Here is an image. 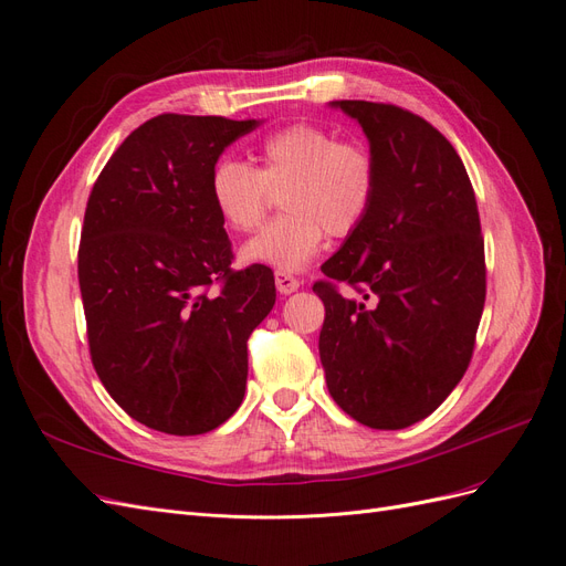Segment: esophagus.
<instances>
[{"instance_id":"1","label":"esophagus","mask_w":566,"mask_h":566,"mask_svg":"<svg viewBox=\"0 0 566 566\" xmlns=\"http://www.w3.org/2000/svg\"><path fill=\"white\" fill-rule=\"evenodd\" d=\"M276 287L281 295H290V293H295V290H300V281L295 276H290V273H285V271H276Z\"/></svg>"}]
</instances>
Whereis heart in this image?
<instances>
[{
	"instance_id": "heart-1",
	"label": "heart",
	"mask_w": 566,
	"mask_h": 566,
	"mask_svg": "<svg viewBox=\"0 0 566 566\" xmlns=\"http://www.w3.org/2000/svg\"><path fill=\"white\" fill-rule=\"evenodd\" d=\"M256 167L221 158L210 172L212 208L235 233L264 221L271 191H281L279 219L254 235L241 256L276 271H300L318 254L325 233L352 235L368 217L380 184L375 153L318 125H287L252 148Z\"/></svg>"
}]
</instances>
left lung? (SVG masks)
<instances>
[{"label": "left lung", "mask_w": 566, "mask_h": 566, "mask_svg": "<svg viewBox=\"0 0 566 566\" xmlns=\"http://www.w3.org/2000/svg\"><path fill=\"white\" fill-rule=\"evenodd\" d=\"M361 125L380 165L364 224L321 266L352 285L314 283L325 321L318 354L335 403L373 430L427 418L465 375L486 300L484 238L470 177L420 115L333 101Z\"/></svg>", "instance_id": "1"}]
</instances>
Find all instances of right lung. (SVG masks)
Segmentation results:
<instances>
[{"label":"right lung","mask_w":566,"mask_h":566,"mask_svg":"<svg viewBox=\"0 0 566 566\" xmlns=\"http://www.w3.org/2000/svg\"><path fill=\"white\" fill-rule=\"evenodd\" d=\"M260 119L165 113L123 142L84 212L77 279L96 375L150 430L193 437L245 397L248 337L276 302L271 269H231L210 172Z\"/></svg>","instance_id":"add662e5"}]
</instances>
